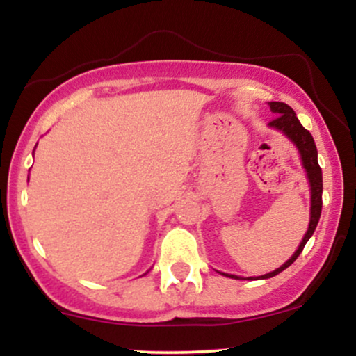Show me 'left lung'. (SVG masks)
I'll use <instances>...</instances> for the list:
<instances>
[{"label": "left lung", "mask_w": 356, "mask_h": 356, "mask_svg": "<svg viewBox=\"0 0 356 356\" xmlns=\"http://www.w3.org/2000/svg\"><path fill=\"white\" fill-rule=\"evenodd\" d=\"M269 108H271L273 113H276V117L269 122V127H273V129L283 132L284 136L298 147V150H300L301 162H303V167L306 169V175H308L309 187H312V211H309L308 231H306L305 238H303V241H301L300 246H298L295 254L289 257V259L286 261L281 268L268 273V275L257 276V277H261V280H268V277L280 275L281 271H284L286 268L291 266V264L295 263L296 257L301 254V251H303L305 244L308 243V239L312 238L314 229H316L318 220H320V216H321V204H323V201H321L323 175H321V167H320V164H318V150H316V145H314L312 134H309L308 130H306L305 127L300 124L295 110L289 107V105L283 104V102H269ZM224 276L239 277L234 275H224ZM248 280H252V277H248Z\"/></svg>", "instance_id": "left-lung-1"}]
</instances>
